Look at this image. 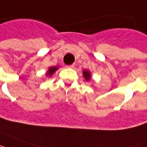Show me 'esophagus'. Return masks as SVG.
<instances>
[{"instance_id": "obj_1", "label": "esophagus", "mask_w": 147, "mask_h": 147, "mask_svg": "<svg viewBox=\"0 0 147 147\" xmlns=\"http://www.w3.org/2000/svg\"><path fill=\"white\" fill-rule=\"evenodd\" d=\"M74 67H75V65H74V64H71V65H69V66H67V68H74Z\"/></svg>"}]
</instances>
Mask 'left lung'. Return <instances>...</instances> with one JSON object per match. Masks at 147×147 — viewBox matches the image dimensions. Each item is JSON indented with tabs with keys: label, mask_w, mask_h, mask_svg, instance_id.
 I'll list each match as a JSON object with an SVG mask.
<instances>
[{
	"label": "left lung",
	"mask_w": 147,
	"mask_h": 147,
	"mask_svg": "<svg viewBox=\"0 0 147 147\" xmlns=\"http://www.w3.org/2000/svg\"><path fill=\"white\" fill-rule=\"evenodd\" d=\"M83 76L84 78V80L86 81H90L92 79V75H91V71L88 70L84 69L83 71Z\"/></svg>",
	"instance_id": "8db88e82"
}]
</instances>
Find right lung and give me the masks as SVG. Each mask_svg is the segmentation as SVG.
<instances>
[{
  "label": "right lung",
  "mask_w": 147,
  "mask_h": 147,
  "mask_svg": "<svg viewBox=\"0 0 147 147\" xmlns=\"http://www.w3.org/2000/svg\"><path fill=\"white\" fill-rule=\"evenodd\" d=\"M58 69H59V67H56V66H55V67H50L48 70L47 71V72H46V76L47 77H51L53 76V74L55 73Z\"/></svg>",
  "instance_id": "add662e5"
}]
</instances>
